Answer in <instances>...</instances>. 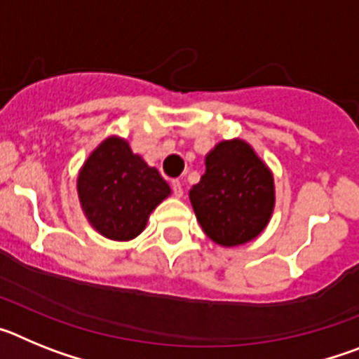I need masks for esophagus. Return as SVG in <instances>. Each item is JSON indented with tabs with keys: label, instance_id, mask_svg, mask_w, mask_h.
<instances>
[{
	"label": "esophagus",
	"instance_id": "1",
	"mask_svg": "<svg viewBox=\"0 0 359 359\" xmlns=\"http://www.w3.org/2000/svg\"><path fill=\"white\" fill-rule=\"evenodd\" d=\"M172 190H174V196H176V198H183V185H182V182H177V180H174V182H172Z\"/></svg>",
	"mask_w": 359,
	"mask_h": 359
}]
</instances>
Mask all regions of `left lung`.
Segmentation results:
<instances>
[{
	"mask_svg": "<svg viewBox=\"0 0 359 359\" xmlns=\"http://www.w3.org/2000/svg\"><path fill=\"white\" fill-rule=\"evenodd\" d=\"M189 198L203 231L233 248L257 239L271 221L273 172L246 140H223L205 156V174Z\"/></svg>",
	"mask_w": 359,
	"mask_h": 359,
	"instance_id": "left-lung-1",
	"label": "left lung"
}]
</instances>
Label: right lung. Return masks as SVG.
Returning <instances> with one entry per match:
<instances>
[{
	"instance_id": "1",
	"label": "right lung",
	"mask_w": 359,
	"mask_h": 359,
	"mask_svg": "<svg viewBox=\"0 0 359 359\" xmlns=\"http://www.w3.org/2000/svg\"><path fill=\"white\" fill-rule=\"evenodd\" d=\"M156 167L133 152L126 138H104L77 174L82 214L95 231L111 241H131L145 230L149 215L170 196Z\"/></svg>"
}]
</instances>
